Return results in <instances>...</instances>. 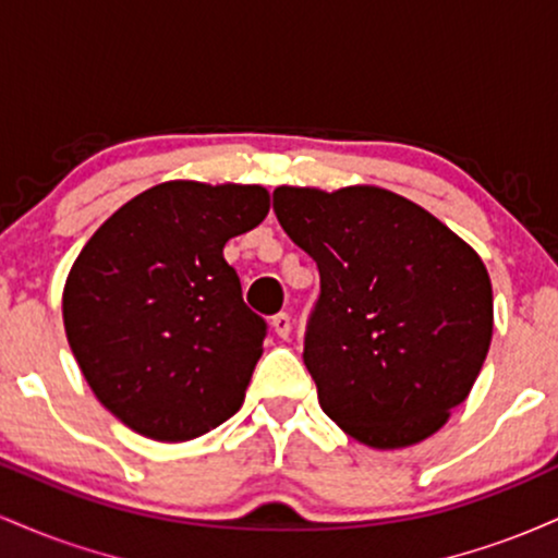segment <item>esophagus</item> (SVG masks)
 <instances>
[{
  "instance_id": "1",
  "label": "esophagus",
  "mask_w": 558,
  "mask_h": 558,
  "mask_svg": "<svg viewBox=\"0 0 558 558\" xmlns=\"http://www.w3.org/2000/svg\"><path fill=\"white\" fill-rule=\"evenodd\" d=\"M272 330L278 332V338L291 336V315H286V312H278V315L272 317Z\"/></svg>"
}]
</instances>
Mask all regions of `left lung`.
<instances>
[{
  "label": "left lung",
  "instance_id": "left-lung-1",
  "mask_svg": "<svg viewBox=\"0 0 558 558\" xmlns=\"http://www.w3.org/2000/svg\"><path fill=\"white\" fill-rule=\"evenodd\" d=\"M272 209L319 270L304 364L323 412L373 448L438 433L470 396L493 336V288L475 248L377 185H280Z\"/></svg>",
  "mask_w": 558,
  "mask_h": 558
}]
</instances>
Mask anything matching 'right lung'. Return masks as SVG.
Here are the masks:
<instances>
[{
	"label": "right lung",
	"instance_id": "right-lung-1",
	"mask_svg": "<svg viewBox=\"0 0 558 558\" xmlns=\"http://www.w3.org/2000/svg\"><path fill=\"white\" fill-rule=\"evenodd\" d=\"M270 213L262 185L168 181L123 204L68 275L62 319L83 377L123 425L178 444L241 409L267 323L222 257Z\"/></svg>",
	"mask_w": 558,
	"mask_h": 558
}]
</instances>
